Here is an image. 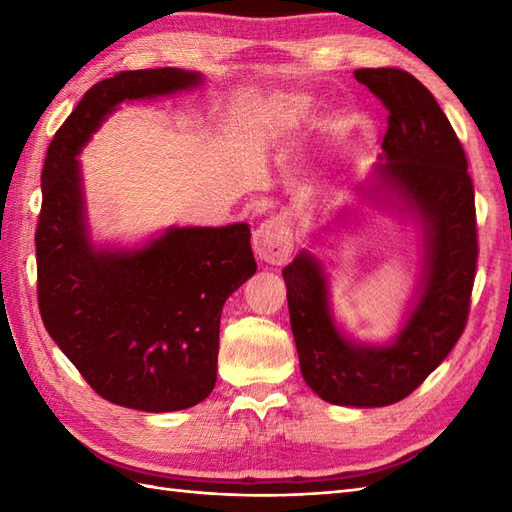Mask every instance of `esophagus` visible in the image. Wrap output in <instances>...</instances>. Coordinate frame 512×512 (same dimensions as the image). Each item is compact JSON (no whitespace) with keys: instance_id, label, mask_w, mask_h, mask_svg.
Instances as JSON below:
<instances>
[{"instance_id":"1","label":"esophagus","mask_w":512,"mask_h":512,"mask_svg":"<svg viewBox=\"0 0 512 512\" xmlns=\"http://www.w3.org/2000/svg\"><path fill=\"white\" fill-rule=\"evenodd\" d=\"M295 246V237H292L290 222L284 215H275L257 226L253 233V250L257 259L266 264L281 266L286 262Z\"/></svg>"}]
</instances>
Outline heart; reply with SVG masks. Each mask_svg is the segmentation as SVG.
Listing matches in <instances>:
<instances>
[{
  "mask_svg": "<svg viewBox=\"0 0 512 512\" xmlns=\"http://www.w3.org/2000/svg\"><path fill=\"white\" fill-rule=\"evenodd\" d=\"M308 105V99H292V107H295V110H306Z\"/></svg>",
  "mask_w": 512,
  "mask_h": 512,
  "instance_id": "heart-1",
  "label": "heart"
}]
</instances>
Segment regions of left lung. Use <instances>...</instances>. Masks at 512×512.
<instances>
[{
	"label": "left lung",
	"instance_id": "1",
	"mask_svg": "<svg viewBox=\"0 0 512 512\" xmlns=\"http://www.w3.org/2000/svg\"><path fill=\"white\" fill-rule=\"evenodd\" d=\"M356 81L389 110L383 154L361 187L422 228L424 264L400 332L387 343L347 336L330 306V281L310 250L284 268L292 336L308 387L332 405L385 407L407 398L464 332L477 264L475 193L449 118L405 70L363 68Z\"/></svg>",
	"mask_w": 512,
	"mask_h": 512
}]
</instances>
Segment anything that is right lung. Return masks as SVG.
Listing matches in <instances>:
<instances>
[{
    "mask_svg": "<svg viewBox=\"0 0 512 512\" xmlns=\"http://www.w3.org/2000/svg\"><path fill=\"white\" fill-rule=\"evenodd\" d=\"M202 81L200 72L151 68L92 85L54 134L41 171L43 325L96 394L149 413L189 409L213 391L222 306L257 270L250 228L171 226L134 248L96 246L76 156L121 103Z\"/></svg>",
    "mask_w": 512,
    "mask_h": 512,
    "instance_id": "add662e5",
    "label": "right lung"
}]
</instances>
